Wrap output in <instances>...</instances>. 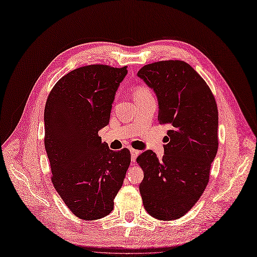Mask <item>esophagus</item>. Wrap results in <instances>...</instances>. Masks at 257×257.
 Masks as SVG:
<instances>
[{
    "instance_id": "esophagus-1",
    "label": "esophagus",
    "mask_w": 257,
    "mask_h": 257,
    "mask_svg": "<svg viewBox=\"0 0 257 257\" xmlns=\"http://www.w3.org/2000/svg\"><path fill=\"white\" fill-rule=\"evenodd\" d=\"M131 159H132V162H135L136 161V158L137 155L139 154V151L136 150V149H131Z\"/></svg>"
}]
</instances>
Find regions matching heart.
Wrapping results in <instances>:
<instances>
[{
    "label": "heart",
    "instance_id": "1",
    "mask_svg": "<svg viewBox=\"0 0 257 257\" xmlns=\"http://www.w3.org/2000/svg\"><path fill=\"white\" fill-rule=\"evenodd\" d=\"M135 98L137 97H144V96H147V95H151V91L150 89L147 87L146 84H137L136 88H135Z\"/></svg>",
    "mask_w": 257,
    "mask_h": 257
}]
</instances>
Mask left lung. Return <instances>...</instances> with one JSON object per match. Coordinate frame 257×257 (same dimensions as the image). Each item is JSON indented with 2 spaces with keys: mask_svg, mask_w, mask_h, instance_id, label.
Here are the masks:
<instances>
[{
  "mask_svg": "<svg viewBox=\"0 0 257 257\" xmlns=\"http://www.w3.org/2000/svg\"><path fill=\"white\" fill-rule=\"evenodd\" d=\"M159 100L158 120L169 124L161 160L152 150L138 155L144 170L139 185L144 207L155 219L177 220L203 195L219 139V113L206 81L190 64L168 60L137 73Z\"/></svg>",
  "mask_w": 257,
  "mask_h": 257,
  "instance_id": "obj_1",
  "label": "left lung"
}]
</instances>
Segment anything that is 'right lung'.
<instances>
[{"label": "right lung", "mask_w": 257, "mask_h": 257, "mask_svg": "<svg viewBox=\"0 0 257 257\" xmlns=\"http://www.w3.org/2000/svg\"><path fill=\"white\" fill-rule=\"evenodd\" d=\"M126 68L104 64L76 68L54 84L46 102L45 148L51 181L81 220H98L112 211L131 164L128 149L114 152L98 136L109 123Z\"/></svg>", "instance_id": "obj_1"}]
</instances>
